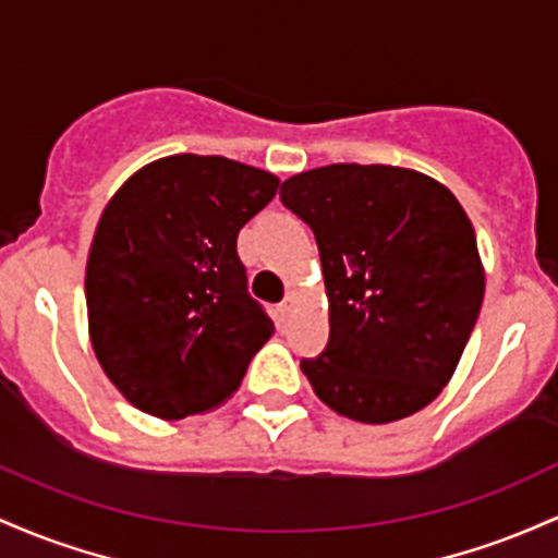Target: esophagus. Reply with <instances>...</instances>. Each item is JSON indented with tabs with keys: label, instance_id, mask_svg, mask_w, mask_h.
I'll list each match as a JSON object with an SVG mask.
<instances>
[{
	"label": "esophagus",
	"instance_id": "obj_1",
	"mask_svg": "<svg viewBox=\"0 0 558 558\" xmlns=\"http://www.w3.org/2000/svg\"><path fill=\"white\" fill-rule=\"evenodd\" d=\"M292 308H295V295H287V298L281 300V303L277 305V313H279L281 318H290Z\"/></svg>",
	"mask_w": 558,
	"mask_h": 558
}]
</instances>
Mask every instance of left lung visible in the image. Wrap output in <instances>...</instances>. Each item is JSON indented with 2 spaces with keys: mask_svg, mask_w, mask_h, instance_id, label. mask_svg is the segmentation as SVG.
I'll return each instance as SVG.
<instances>
[{
  "mask_svg": "<svg viewBox=\"0 0 558 558\" xmlns=\"http://www.w3.org/2000/svg\"><path fill=\"white\" fill-rule=\"evenodd\" d=\"M329 298V342L300 368L337 414L405 418L440 396L477 324L485 274L472 221L442 184L396 166L335 162L287 179Z\"/></svg>",
  "mask_w": 558,
  "mask_h": 558,
  "instance_id": "8db88e82",
  "label": "left lung"
}]
</instances>
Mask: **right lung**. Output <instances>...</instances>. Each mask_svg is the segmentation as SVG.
<instances>
[{
    "instance_id": "1",
    "label": "right lung",
    "mask_w": 558,
    "mask_h": 558,
    "mask_svg": "<svg viewBox=\"0 0 558 558\" xmlns=\"http://www.w3.org/2000/svg\"><path fill=\"white\" fill-rule=\"evenodd\" d=\"M277 186L274 173L221 155H171L105 208L86 260L92 348L144 414L221 405L274 335L247 292L236 236Z\"/></svg>"
}]
</instances>
